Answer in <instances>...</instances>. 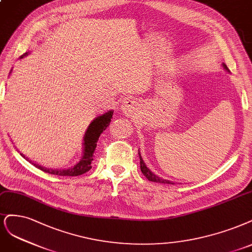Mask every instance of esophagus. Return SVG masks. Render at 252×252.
<instances>
[{
	"instance_id": "1",
	"label": "esophagus",
	"mask_w": 252,
	"mask_h": 252,
	"mask_svg": "<svg viewBox=\"0 0 252 252\" xmlns=\"http://www.w3.org/2000/svg\"><path fill=\"white\" fill-rule=\"evenodd\" d=\"M137 109V103L132 99H127L122 102V105H121V110H122L123 114L130 117L133 116Z\"/></svg>"
}]
</instances>
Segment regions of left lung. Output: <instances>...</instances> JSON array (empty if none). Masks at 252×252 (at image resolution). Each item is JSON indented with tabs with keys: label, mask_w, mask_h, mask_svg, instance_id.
<instances>
[{
	"label": "left lung",
	"mask_w": 252,
	"mask_h": 252,
	"mask_svg": "<svg viewBox=\"0 0 252 252\" xmlns=\"http://www.w3.org/2000/svg\"><path fill=\"white\" fill-rule=\"evenodd\" d=\"M223 67L225 68V70L229 72V70L227 68V66L225 65V63H223ZM138 156H140L141 171H142L143 174L146 176V178H147V179L150 180V181H153V182H159V184H169V185H174V184H173V182H172V181H170V180L163 179V178H161V177H159V176H158V175H155L153 172H151L148 168H147V167H146V164H145V162H144V160H143V158H142V156H141L140 151H138Z\"/></svg>",
	"instance_id": "8db88e82"
}]
</instances>
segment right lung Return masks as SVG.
Masks as SVG:
<instances>
[{
    "mask_svg": "<svg viewBox=\"0 0 252 252\" xmlns=\"http://www.w3.org/2000/svg\"><path fill=\"white\" fill-rule=\"evenodd\" d=\"M28 53L26 52L25 54H23L20 58H24L25 56H27ZM12 71V70H11ZM11 73V72H10ZM112 114H114V110H110L105 112L99 117L94 119L93 122L90 124V126L86 129V132L83 137V155L82 158L79 160V162L76 163L74 167L67 168V169H62V170H52L49 168H43L39 166L38 163H34L33 161L29 160L27 158H25V155L21 154L24 158L30 161L33 166H35L39 170L49 173V174L52 175H58V176H78V175H82L84 173L90 171L92 169V161H93V154L96 150L97 147V142L99 140L100 134L107 128L109 125L110 121L112 119Z\"/></svg>",
    "mask_w": 252,
    "mask_h": 252,
    "instance_id": "obj_1",
    "label": "right lung"
}]
</instances>
